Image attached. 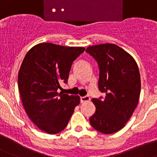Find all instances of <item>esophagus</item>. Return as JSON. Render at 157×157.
Segmentation results:
<instances>
[{
  "instance_id": "esophagus-1",
  "label": "esophagus",
  "mask_w": 157,
  "mask_h": 157,
  "mask_svg": "<svg viewBox=\"0 0 157 157\" xmlns=\"http://www.w3.org/2000/svg\"><path fill=\"white\" fill-rule=\"evenodd\" d=\"M90 98L89 96H84V97H81L80 98V101L81 103H84V102H88L90 101Z\"/></svg>"
}]
</instances>
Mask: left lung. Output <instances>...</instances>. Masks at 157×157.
I'll return each instance as SVG.
<instances>
[{"label": "left lung", "instance_id": "obj_1", "mask_svg": "<svg viewBox=\"0 0 157 157\" xmlns=\"http://www.w3.org/2000/svg\"><path fill=\"white\" fill-rule=\"evenodd\" d=\"M86 52L98 63V88L105 94L93 98L95 113L89 118L91 126L104 134L119 131L137 107L141 90L138 65L129 53L115 44L89 46Z\"/></svg>", "mask_w": 157, "mask_h": 157}]
</instances>
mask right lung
<instances>
[{
  "mask_svg": "<svg viewBox=\"0 0 157 157\" xmlns=\"http://www.w3.org/2000/svg\"><path fill=\"white\" fill-rule=\"evenodd\" d=\"M84 50L43 42L33 46L23 59L17 77L21 102L29 118L45 132L63 130L80 104L78 95L57 90L61 82L67 83L72 63Z\"/></svg>",
  "mask_w": 157,
  "mask_h": 157,
  "instance_id": "add662e5",
  "label": "right lung"
}]
</instances>
